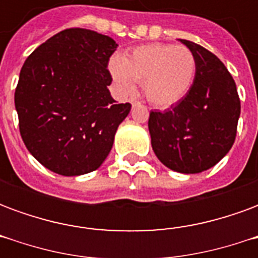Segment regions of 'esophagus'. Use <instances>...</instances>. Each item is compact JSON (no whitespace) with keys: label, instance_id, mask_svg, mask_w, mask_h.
<instances>
[{"label":"esophagus","instance_id":"esophagus-1","mask_svg":"<svg viewBox=\"0 0 258 258\" xmlns=\"http://www.w3.org/2000/svg\"><path fill=\"white\" fill-rule=\"evenodd\" d=\"M131 105L133 106H138V105H141V102L137 101V99H131Z\"/></svg>","mask_w":258,"mask_h":258}]
</instances>
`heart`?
<instances>
[{"label":"heart","instance_id":"b5f03b06","mask_svg":"<svg viewBox=\"0 0 258 258\" xmlns=\"http://www.w3.org/2000/svg\"><path fill=\"white\" fill-rule=\"evenodd\" d=\"M110 73L125 92L142 84L153 106L170 107L188 95L196 77V59L190 49L173 44H146L121 58H113Z\"/></svg>","mask_w":258,"mask_h":258}]
</instances>
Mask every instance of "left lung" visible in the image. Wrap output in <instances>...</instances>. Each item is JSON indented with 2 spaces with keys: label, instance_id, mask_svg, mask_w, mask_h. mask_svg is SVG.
<instances>
[{
  "label": "left lung",
  "instance_id": "1",
  "mask_svg": "<svg viewBox=\"0 0 258 258\" xmlns=\"http://www.w3.org/2000/svg\"><path fill=\"white\" fill-rule=\"evenodd\" d=\"M196 59V77L184 99L166 112L152 110V149L173 171L198 174L209 170L232 148L240 116L236 84L214 53L179 40Z\"/></svg>",
  "mask_w": 258,
  "mask_h": 258
}]
</instances>
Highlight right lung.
Here are the masks:
<instances>
[{
	"mask_svg": "<svg viewBox=\"0 0 258 258\" xmlns=\"http://www.w3.org/2000/svg\"><path fill=\"white\" fill-rule=\"evenodd\" d=\"M117 44L87 29H68L36 48L20 70L15 107L22 140L44 167L77 177L101 167L130 103L107 85Z\"/></svg>",
	"mask_w": 258,
	"mask_h": 258,
	"instance_id": "obj_1",
	"label": "right lung"
}]
</instances>
